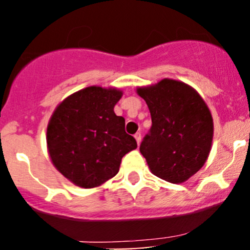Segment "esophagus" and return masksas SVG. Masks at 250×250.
Instances as JSON below:
<instances>
[{
    "mask_svg": "<svg viewBox=\"0 0 250 250\" xmlns=\"http://www.w3.org/2000/svg\"><path fill=\"white\" fill-rule=\"evenodd\" d=\"M134 137L135 139H136V142H137V145H140V143H141V139H142V136H141V133H136L134 135Z\"/></svg>",
    "mask_w": 250,
    "mask_h": 250,
    "instance_id": "34e87169",
    "label": "esophagus"
}]
</instances>
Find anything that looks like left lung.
Segmentation results:
<instances>
[{
	"mask_svg": "<svg viewBox=\"0 0 250 250\" xmlns=\"http://www.w3.org/2000/svg\"><path fill=\"white\" fill-rule=\"evenodd\" d=\"M137 94L151 116L140 151L157 177L185 182L202 168L210 151L214 127L207 104L193 88L175 80L139 88Z\"/></svg>",
	"mask_w": 250,
	"mask_h": 250,
	"instance_id": "obj_1",
	"label": "left lung"
}]
</instances>
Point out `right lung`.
Returning a JSON list of instances; mask_svg holds the SVG:
<instances>
[{
    "label": "right lung",
    "mask_w": 250,
    "mask_h": 250,
    "mask_svg": "<svg viewBox=\"0 0 250 250\" xmlns=\"http://www.w3.org/2000/svg\"><path fill=\"white\" fill-rule=\"evenodd\" d=\"M122 93L88 87L63 101L47 129L50 159L57 170L82 188H94L119 173L122 157L137 147L114 107Z\"/></svg>",
    "instance_id": "obj_1"
}]
</instances>
